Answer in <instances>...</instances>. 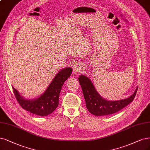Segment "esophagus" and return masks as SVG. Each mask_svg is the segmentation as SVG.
<instances>
[{
	"label": "esophagus",
	"mask_w": 150,
	"mask_h": 150,
	"mask_svg": "<svg viewBox=\"0 0 150 150\" xmlns=\"http://www.w3.org/2000/svg\"><path fill=\"white\" fill-rule=\"evenodd\" d=\"M82 69V66L79 63H76L73 65V73L76 74L78 73L81 71Z\"/></svg>",
	"instance_id": "1"
}]
</instances>
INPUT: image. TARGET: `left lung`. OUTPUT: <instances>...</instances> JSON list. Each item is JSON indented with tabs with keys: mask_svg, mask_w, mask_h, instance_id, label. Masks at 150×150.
Masks as SVG:
<instances>
[{
	"mask_svg": "<svg viewBox=\"0 0 150 150\" xmlns=\"http://www.w3.org/2000/svg\"><path fill=\"white\" fill-rule=\"evenodd\" d=\"M79 82L83 92L87 110L96 116H104L115 113L131 103L135 98L138 87L133 94L125 99L109 101L104 99L96 91L92 82L84 75L79 77Z\"/></svg>",
	"mask_w": 150,
	"mask_h": 150,
	"instance_id": "left-lung-1",
	"label": "left lung"
}]
</instances>
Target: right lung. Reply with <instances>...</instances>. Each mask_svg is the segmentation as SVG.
Returning <instances> with one entry per match:
<instances>
[{
    "instance_id": "add662e5",
    "label": "right lung",
    "mask_w": 150,
    "mask_h": 150,
    "mask_svg": "<svg viewBox=\"0 0 150 150\" xmlns=\"http://www.w3.org/2000/svg\"><path fill=\"white\" fill-rule=\"evenodd\" d=\"M72 68L62 69L56 74L47 89L37 99H26L19 94L13 87L12 89L15 97L25 110L39 116H46L55 110L58 106L59 96L64 82L70 77Z\"/></svg>"
}]
</instances>
